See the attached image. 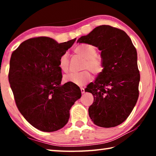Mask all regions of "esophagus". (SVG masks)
<instances>
[{"label": "esophagus", "instance_id": "34e87169", "mask_svg": "<svg viewBox=\"0 0 156 156\" xmlns=\"http://www.w3.org/2000/svg\"><path fill=\"white\" fill-rule=\"evenodd\" d=\"M80 91H81L82 94H84V92H85V91H84V89L83 88V87L80 88Z\"/></svg>", "mask_w": 156, "mask_h": 156}]
</instances>
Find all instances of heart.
Masks as SVG:
<instances>
[{
	"label": "heart",
	"instance_id": "1",
	"mask_svg": "<svg viewBox=\"0 0 156 156\" xmlns=\"http://www.w3.org/2000/svg\"><path fill=\"white\" fill-rule=\"evenodd\" d=\"M74 53L77 56L84 59L82 64V69L79 73H71L64 76L65 82H70L77 86H84L91 80V73L98 75L104 69L102 60L96 56V49L92 45H79L74 49ZM69 65L67 54H62L59 58L58 67L63 72H67ZM90 70L89 71L88 69Z\"/></svg>",
	"mask_w": 156,
	"mask_h": 156
}]
</instances>
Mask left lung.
<instances>
[{
    "label": "left lung",
    "mask_w": 156,
    "mask_h": 156,
    "mask_svg": "<svg viewBox=\"0 0 156 156\" xmlns=\"http://www.w3.org/2000/svg\"><path fill=\"white\" fill-rule=\"evenodd\" d=\"M77 43L95 46L101 51L104 69L85 91L94 96L89 117L101 127H114L122 123L135 107L139 96L140 72L137 51L125 31L100 25Z\"/></svg>",
    "instance_id": "1"
}]
</instances>
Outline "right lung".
Wrapping results in <instances>:
<instances>
[{
    "label": "right lung",
    "instance_id": "right-lung-1",
    "mask_svg": "<svg viewBox=\"0 0 156 156\" xmlns=\"http://www.w3.org/2000/svg\"><path fill=\"white\" fill-rule=\"evenodd\" d=\"M49 37L23 42L13 51L9 82L16 104L26 120L38 130L53 132L67 123L69 110L80 98L79 87L72 83L61 85L60 57L73 45Z\"/></svg>",
    "mask_w": 156,
    "mask_h": 156
}]
</instances>
